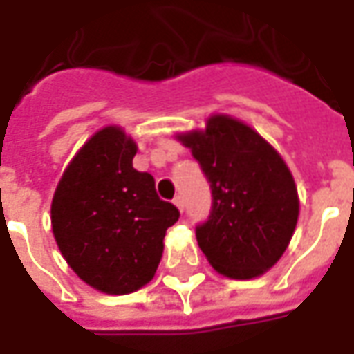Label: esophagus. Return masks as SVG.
I'll list each match as a JSON object with an SVG mask.
<instances>
[{"label":"esophagus","mask_w":354,"mask_h":354,"mask_svg":"<svg viewBox=\"0 0 354 354\" xmlns=\"http://www.w3.org/2000/svg\"><path fill=\"white\" fill-rule=\"evenodd\" d=\"M174 205H176L180 212H184V199H182L180 195H176V197H174Z\"/></svg>","instance_id":"34e87169"}]
</instances>
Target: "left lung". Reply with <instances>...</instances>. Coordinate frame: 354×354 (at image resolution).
<instances>
[{
	"instance_id": "8db88e82",
	"label": "left lung",
	"mask_w": 354,
	"mask_h": 354,
	"mask_svg": "<svg viewBox=\"0 0 354 354\" xmlns=\"http://www.w3.org/2000/svg\"><path fill=\"white\" fill-rule=\"evenodd\" d=\"M176 138L192 149L212 189L210 216L197 227L208 263L237 281L269 271L288 248L299 216L296 182L281 153L223 113Z\"/></svg>"
}]
</instances>
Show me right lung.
I'll list each match as a JSON object with an SVG mask.
<instances>
[{
    "mask_svg": "<svg viewBox=\"0 0 354 354\" xmlns=\"http://www.w3.org/2000/svg\"><path fill=\"white\" fill-rule=\"evenodd\" d=\"M136 149L117 124L96 131L66 167L50 203L53 235L68 266L111 296L153 279L162 239L180 218L159 199L153 176L132 167Z\"/></svg>",
    "mask_w": 354,
    "mask_h": 354,
    "instance_id": "right-lung-1",
    "label": "right lung"
}]
</instances>
